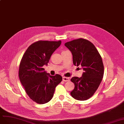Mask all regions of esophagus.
<instances>
[{"label": "esophagus", "mask_w": 124, "mask_h": 124, "mask_svg": "<svg viewBox=\"0 0 124 124\" xmlns=\"http://www.w3.org/2000/svg\"><path fill=\"white\" fill-rule=\"evenodd\" d=\"M62 80L64 81H68L70 80V79L68 77H62Z\"/></svg>", "instance_id": "34e87169"}]
</instances>
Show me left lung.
Segmentation results:
<instances>
[{
    "label": "left lung",
    "mask_w": 124,
    "mask_h": 124,
    "mask_svg": "<svg viewBox=\"0 0 124 124\" xmlns=\"http://www.w3.org/2000/svg\"><path fill=\"white\" fill-rule=\"evenodd\" d=\"M72 55L75 66L81 65L84 72L80 77H74L71 81L75 88L70 94L78 101H85L94 94L104 75L101 57L91 42L79 38L65 44Z\"/></svg>",
    "instance_id": "1"
}]
</instances>
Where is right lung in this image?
<instances>
[{
	"label": "right lung",
	"instance_id": "right-lung-1",
	"mask_svg": "<svg viewBox=\"0 0 124 124\" xmlns=\"http://www.w3.org/2000/svg\"><path fill=\"white\" fill-rule=\"evenodd\" d=\"M62 41H38L30 46L21 60L19 77L29 97L39 104L52 99L56 87L62 78L60 75L51 76L43 68L47 66L51 56Z\"/></svg>",
	"mask_w": 124,
	"mask_h": 124
}]
</instances>
